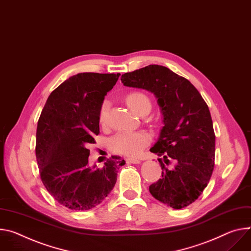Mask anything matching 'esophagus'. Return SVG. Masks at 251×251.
Instances as JSON below:
<instances>
[{"label": "esophagus", "instance_id": "obj_1", "mask_svg": "<svg viewBox=\"0 0 251 251\" xmlns=\"http://www.w3.org/2000/svg\"><path fill=\"white\" fill-rule=\"evenodd\" d=\"M126 162L129 164H139L141 161L137 158H127Z\"/></svg>", "mask_w": 251, "mask_h": 251}]
</instances>
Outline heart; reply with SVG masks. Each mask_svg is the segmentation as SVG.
I'll use <instances>...</instances> for the list:
<instances>
[{
	"instance_id": "obj_1",
	"label": "heart",
	"mask_w": 251,
	"mask_h": 251,
	"mask_svg": "<svg viewBox=\"0 0 251 251\" xmlns=\"http://www.w3.org/2000/svg\"><path fill=\"white\" fill-rule=\"evenodd\" d=\"M129 107L140 115L145 108H151L149 97L142 92H132L126 98ZM110 101L104 99L100 105L98 118L102 125L107 122L108 112L110 109ZM151 136L145 131L119 132L114 135L110 140V147L113 151L126 156H137L150 143Z\"/></svg>"
}]
</instances>
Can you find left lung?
Masks as SVG:
<instances>
[{
	"label": "left lung",
	"mask_w": 251,
	"mask_h": 251,
	"mask_svg": "<svg viewBox=\"0 0 251 251\" xmlns=\"http://www.w3.org/2000/svg\"><path fill=\"white\" fill-rule=\"evenodd\" d=\"M124 86L149 91L157 98L164 126L150 149L173 159L169 170L161 158L162 178L149 186L152 196L174 209L193 203L207 186L214 169L215 134L207 104L185 78L160 65H149L121 76Z\"/></svg>",
	"instance_id": "obj_1"
}]
</instances>
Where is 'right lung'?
<instances>
[{
	"instance_id": "obj_1",
	"label": "right lung",
	"mask_w": 251,
	"mask_h": 251,
	"mask_svg": "<svg viewBox=\"0 0 251 251\" xmlns=\"http://www.w3.org/2000/svg\"><path fill=\"white\" fill-rule=\"evenodd\" d=\"M120 74L79 73L64 81L47 99L38 121L36 157L44 186L63 206L89 210L115 186L124 159L112 156L102 168L88 165L100 133L98 113Z\"/></svg>"
}]
</instances>
